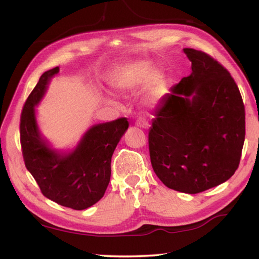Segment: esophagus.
<instances>
[{
	"instance_id": "esophagus-1",
	"label": "esophagus",
	"mask_w": 259,
	"mask_h": 259,
	"mask_svg": "<svg viewBox=\"0 0 259 259\" xmlns=\"http://www.w3.org/2000/svg\"><path fill=\"white\" fill-rule=\"evenodd\" d=\"M136 125L139 126V128H147L148 122L146 121V119H144V117H139V119L136 121Z\"/></svg>"
}]
</instances>
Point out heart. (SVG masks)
<instances>
[{
  "instance_id": "obj_1",
  "label": "heart",
  "mask_w": 259,
  "mask_h": 259,
  "mask_svg": "<svg viewBox=\"0 0 259 259\" xmlns=\"http://www.w3.org/2000/svg\"><path fill=\"white\" fill-rule=\"evenodd\" d=\"M153 71L152 63L147 61L131 64L116 74L113 86L117 92L130 93L147 82L140 103L146 109H153L161 102L166 87V80L163 74L159 71ZM107 103L110 105H116L115 101L112 98H109Z\"/></svg>"
}]
</instances>
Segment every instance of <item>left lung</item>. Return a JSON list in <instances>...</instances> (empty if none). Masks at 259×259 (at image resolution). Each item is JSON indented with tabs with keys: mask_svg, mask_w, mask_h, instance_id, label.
Here are the masks:
<instances>
[{
	"mask_svg": "<svg viewBox=\"0 0 259 259\" xmlns=\"http://www.w3.org/2000/svg\"><path fill=\"white\" fill-rule=\"evenodd\" d=\"M183 52L191 73L162 98L149 129V154L164 185L198 194L229 180L238 168L244 106L227 69L201 51Z\"/></svg>",
	"mask_w": 259,
	"mask_h": 259,
	"instance_id": "8db88e82",
	"label": "left lung"
}]
</instances>
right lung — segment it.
Listing matches in <instances>:
<instances>
[{"label": "right lung", "instance_id": "add662e5", "mask_svg": "<svg viewBox=\"0 0 259 259\" xmlns=\"http://www.w3.org/2000/svg\"><path fill=\"white\" fill-rule=\"evenodd\" d=\"M60 68L44 72L23 106L20 140L27 170L41 192L61 206L81 210L105 194L111 178V158L128 129L125 117L92 125L72 148H55L41 134L36 107L43 101Z\"/></svg>", "mask_w": 259, "mask_h": 259}]
</instances>
